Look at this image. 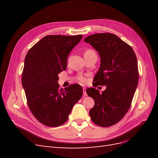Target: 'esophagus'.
<instances>
[{"mask_svg":"<svg viewBox=\"0 0 158 158\" xmlns=\"http://www.w3.org/2000/svg\"><path fill=\"white\" fill-rule=\"evenodd\" d=\"M87 93H86V89H85V88H83V96L84 97H85L87 96Z\"/></svg>","mask_w":158,"mask_h":158,"instance_id":"esophagus-1","label":"esophagus"}]
</instances>
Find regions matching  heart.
I'll return each mask as SVG.
<instances>
[{"label":"heart","instance_id":"1","mask_svg":"<svg viewBox=\"0 0 158 158\" xmlns=\"http://www.w3.org/2000/svg\"><path fill=\"white\" fill-rule=\"evenodd\" d=\"M94 52V51H92V50H90V49L87 50V51H85L84 54L89 53V52ZM76 80H77L79 82L82 83V84H84V83L86 82V78H85L84 76H82V75L78 76H77V78H76Z\"/></svg>","mask_w":158,"mask_h":158}]
</instances>
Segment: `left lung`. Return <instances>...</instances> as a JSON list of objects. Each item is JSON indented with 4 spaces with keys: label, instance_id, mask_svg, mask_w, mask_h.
I'll return each instance as SVG.
<instances>
[{
    "label": "left lung",
    "instance_id": "1",
    "mask_svg": "<svg viewBox=\"0 0 158 158\" xmlns=\"http://www.w3.org/2000/svg\"><path fill=\"white\" fill-rule=\"evenodd\" d=\"M84 41L101 57L94 86L106 85L102 94L94 88L86 89L95 102L89 116L95 125L111 127L120 121L131 107L139 78L136 56L130 45L111 33L91 35Z\"/></svg>",
    "mask_w": 158,
    "mask_h": 158
}]
</instances>
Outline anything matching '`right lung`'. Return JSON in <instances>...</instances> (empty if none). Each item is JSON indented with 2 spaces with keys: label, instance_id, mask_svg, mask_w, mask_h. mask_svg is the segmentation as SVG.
Instances as JSON below:
<instances>
[{
  "label": "right lung",
  "instance_id": "right-lung-1",
  "mask_svg": "<svg viewBox=\"0 0 158 158\" xmlns=\"http://www.w3.org/2000/svg\"><path fill=\"white\" fill-rule=\"evenodd\" d=\"M82 38V35H47L26 56L22 83L28 107L43 125L51 127L63 125L82 96L80 85H70L64 89L57 82L58 74L67 66L69 52Z\"/></svg>",
  "mask_w": 158,
  "mask_h": 158
}]
</instances>
